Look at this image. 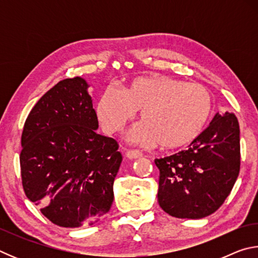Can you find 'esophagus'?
I'll return each mask as SVG.
<instances>
[{"instance_id": "34e87169", "label": "esophagus", "mask_w": 258, "mask_h": 258, "mask_svg": "<svg viewBox=\"0 0 258 258\" xmlns=\"http://www.w3.org/2000/svg\"><path fill=\"white\" fill-rule=\"evenodd\" d=\"M125 155H126V157H127V158L134 159V158H139V157H141V156H142V152L140 151V150L128 149V150H126Z\"/></svg>"}]
</instances>
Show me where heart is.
I'll return each mask as SVG.
<instances>
[{
  "instance_id": "heart-1",
  "label": "heart",
  "mask_w": 258,
  "mask_h": 258,
  "mask_svg": "<svg viewBox=\"0 0 258 258\" xmlns=\"http://www.w3.org/2000/svg\"><path fill=\"white\" fill-rule=\"evenodd\" d=\"M214 101L207 87L171 76L139 77L120 91L108 86L97 103V116L107 133L120 132L141 110L143 123L130 134L133 142L166 150L189 146L206 128Z\"/></svg>"
}]
</instances>
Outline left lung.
I'll return each mask as SVG.
<instances>
[{
    "mask_svg": "<svg viewBox=\"0 0 258 258\" xmlns=\"http://www.w3.org/2000/svg\"><path fill=\"white\" fill-rule=\"evenodd\" d=\"M158 203L171 216L203 218L230 195L240 171V130L233 112L214 117L208 127L175 155L155 159Z\"/></svg>",
    "mask_w": 258,
    "mask_h": 258,
    "instance_id": "left-lung-1",
    "label": "left lung"
}]
</instances>
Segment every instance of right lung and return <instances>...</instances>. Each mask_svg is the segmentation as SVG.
<instances>
[{
    "mask_svg": "<svg viewBox=\"0 0 258 258\" xmlns=\"http://www.w3.org/2000/svg\"><path fill=\"white\" fill-rule=\"evenodd\" d=\"M87 83L60 81L35 104L21 134V182L27 198L62 228L91 225L113 200L121 163L115 139L99 126Z\"/></svg>",
    "mask_w": 258,
    "mask_h": 258,
    "instance_id": "add662e5",
    "label": "right lung"
}]
</instances>
